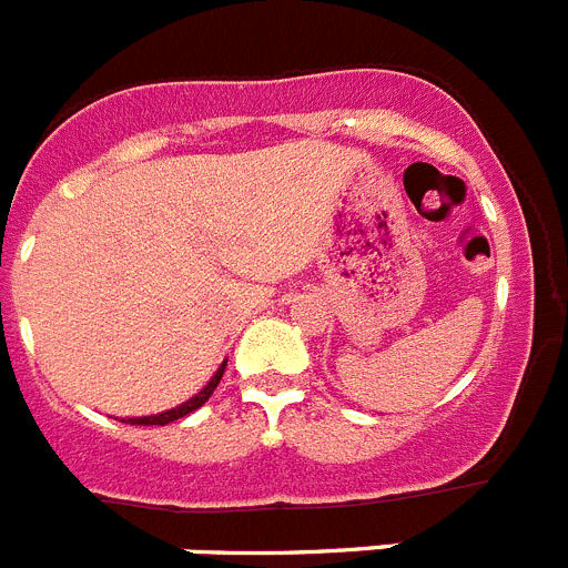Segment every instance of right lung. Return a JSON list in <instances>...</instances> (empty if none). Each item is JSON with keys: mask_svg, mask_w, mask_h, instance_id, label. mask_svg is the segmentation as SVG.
<instances>
[{"mask_svg": "<svg viewBox=\"0 0 568 568\" xmlns=\"http://www.w3.org/2000/svg\"><path fill=\"white\" fill-rule=\"evenodd\" d=\"M224 366H227V364H222V369H219V373H215L213 378H210V384L204 386L202 393L195 395V398H190L187 404L175 406V409H168V413H162V415H150V418H130L128 424H142V426H164V424H173V420L184 418V415H190V413H193V409H199V406H202L204 400H207L210 395H213V389H215V386H219V381H222V375H224Z\"/></svg>", "mask_w": 568, "mask_h": 568, "instance_id": "obj_1", "label": "right lung"}]
</instances>
